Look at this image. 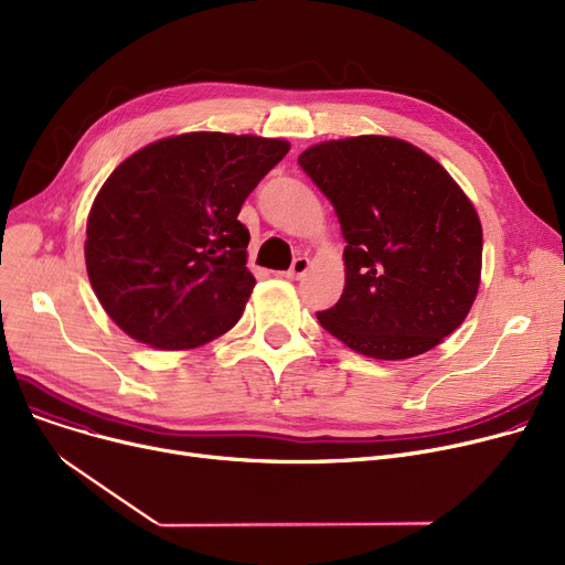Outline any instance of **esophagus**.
Wrapping results in <instances>:
<instances>
[{"label": "esophagus", "instance_id": "34e87169", "mask_svg": "<svg viewBox=\"0 0 565 565\" xmlns=\"http://www.w3.org/2000/svg\"><path fill=\"white\" fill-rule=\"evenodd\" d=\"M307 270H309V258L307 256H298V258H292V263H290L288 270L284 273V277L286 279H300V277L307 275Z\"/></svg>", "mask_w": 565, "mask_h": 565}]
</instances>
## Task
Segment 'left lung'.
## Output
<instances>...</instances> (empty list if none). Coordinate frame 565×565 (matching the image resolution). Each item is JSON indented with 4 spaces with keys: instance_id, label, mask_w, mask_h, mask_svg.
Returning a JSON list of instances; mask_svg holds the SVG:
<instances>
[{
    "instance_id": "8db88e82",
    "label": "left lung",
    "mask_w": 565,
    "mask_h": 565,
    "mask_svg": "<svg viewBox=\"0 0 565 565\" xmlns=\"http://www.w3.org/2000/svg\"><path fill=\"white\" fill-rule=\"evenodd\" d=\"M334 205L345 288L318 322L354 352L407 360L467 318L481 281L483 231L439 162L403 139L362 135L298 158Z\"/></svg>"
}]
</instances>
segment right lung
Returning a JSON list of instances; mask_svg holds the SVG:
<instances>
[{"instance_id": "add662e5", "label": "right lung", "mask_w": 565, "mask_h": 565, "mask_svg": "<svg viewBox=\"0 0 565 565\" xmlns=\"http://www.w3.org/2000/svg\"><path fill=\"white\" fill-rule=\"evenodd\" d=\"M288 141L188 132L118 164L86 222V273L107 316L160 350L199 348L241 320L256 286L237 213Z\"/></svg>"}]
</instances>
